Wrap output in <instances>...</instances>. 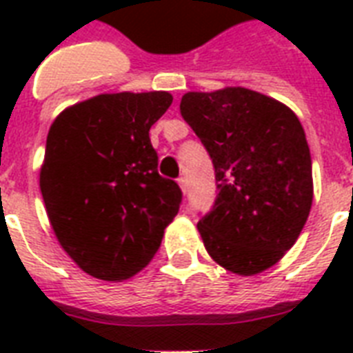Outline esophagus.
<instances>
[{"mask_svg":"<svg viewBox=\"0 0 353 353\" xmlns=\"http://www.w3.org/2000/svg\"><path fill=\"white\" fill-rule=\"evenodd\" d=\"M177 183H179V187H181L183 192H187V179H185V177H179Z\"/></svg>","mask_w":353,"mask_h":353,"instance_id":"esophagus-1","label":"esophagus"}]
</instances>
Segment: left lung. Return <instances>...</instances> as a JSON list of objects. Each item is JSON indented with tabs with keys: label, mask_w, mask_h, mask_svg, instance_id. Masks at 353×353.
Here are the masks:
<instances>
[{
	"label": "left lung",
	"mask_w": 353,
	"mask_h": 353,
	"mask_svg": "<svg viewBox=\"0 0 353 353\" xmlns=\"http://www.w3.org/2000/svg\"><path fill=\"white\" fill-rule=\"evenodd\" d=\"M179 110L218 183L212 209L198 221L205 249L236 274L265 271L293 247L312 209V155L301 121L245 88L192 91Z\"/></svg>",
	"instance_id": "1"
}]
</instances>
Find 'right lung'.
Here are the masks:
<instances>
[{"label":"right lung","mask_w":353,"mask_h":353,"mask_svg":"<svg viewBox=\"0 0 353 353\" xmlns=\"http://www.w3.org/2000/svg\"><path fill=\"white\" fill-rule=\"evenodd\" d=\"M166 91L112 93L52 122L40 190L60 245L101 280H124L154 258L183 192L159 176L150 128L170 108Z\"/></svg>","instance_id":"right-lung-1"}]
</instances>
